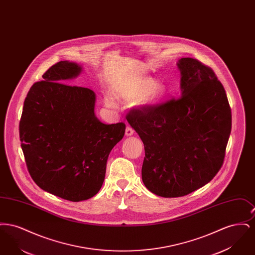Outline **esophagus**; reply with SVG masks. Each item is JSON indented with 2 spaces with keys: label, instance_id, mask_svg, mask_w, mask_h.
Returning a JSON list of instances; mask_svg holds the SVG:
<instances>
[{
  "label": "esophagus",
  "instance_id": "1",
  "mask_svg": "<svg viewBox=\"0 0 255 255\" xmlns=\"http://www.w3.org/2000/svg\"><path fill=\"white\" fill-rule=\"evenodd\" d=\"M125 134L126 136H131L133 134V130L130 127V126H127L126 127V130H125Z\"/></svg>",
  "mask_w": 255,
  "mask_h": 255
}]
</instances>
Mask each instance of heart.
Listing matches in <instances>:
<instances>
[{
    "instance_id": "obj_1",
    "label": "heart",
    "mask_w": 255,
    "mask_h": 255,
    "mask_svg": "<svg viewBox=\"0 0 255 255\" xmlns=\"http://www.w3.org/2000/svg\"><path fill=\"white\" fill-rule=\"evenodd\" d=\"M115 97L123 101H134L141 108H151L158 104L166 94V89L162 84L147 76H132L123 80L115 88ZM108 107H115L112 97L105 98Z\"/></svg>"
}]
</instances>
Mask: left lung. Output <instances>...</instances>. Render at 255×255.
Here are the masks:
<instances>
[{"label":"left lung","mask_w":255,"mask_h":255,"mask_svg":"<svg viewBox=\"0 0 255 255\" xmlns=\"http://www.w3.org/2000/svg\"><path fill=\"white\" fill-rule=\"evenodd\" d=\"M177 66L181 97L127 115L144 144L142 182L164 198L189 194L210 182L223 165L231 131L229 100L213 71L189 57Z\"/></svg>","instance_id":"8db88e82"}]
</instances>
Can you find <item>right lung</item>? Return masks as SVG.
<instances>
[{
  "instance_id": "1",
  "label": "right lung",
  "mask_w": 255,
  "mask_h": 255,
  "mask_svg": "<svg viewBox=\"0 0 255 255\" xmlns=\"http://www.w3.org/2000/svg\"><path fill=\"white\" fill-rule=\"evenodd\" d=\"M81 72V65L70 61L50 67L27 93L19 126L32 180L72 202L88 200L100 190L110 152L126 127L99 122L92 90L64 84Z\"/></svg>"
}]
</instances>
